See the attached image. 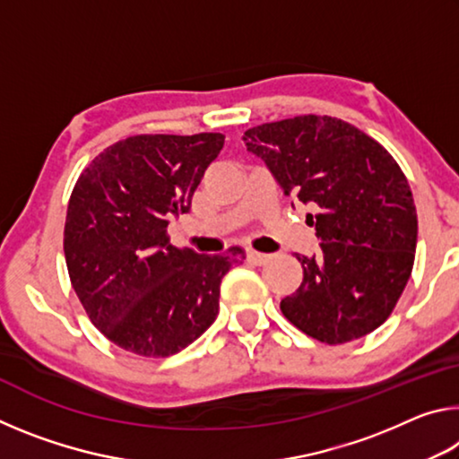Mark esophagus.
I'll return each instance as SVG.
<instances>
[{
    "instance_id": "34e87169",
    "label": "esophagus",
    "mask_w": 459,
    "mask_h": 459,
    "mask_svg": "<svg viewBox=\"0 0 459 459\" xmlns=\"http://www.w3.org/2000/svg\"><path fill=\"white\" fill-rule=\"evenodd\" d=\"M247 259L251 261V263H255V265H265V263L271 259V255H265V253H259V251H253V248H248Z\"/></svg>"
}]
</instances>
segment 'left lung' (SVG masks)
Instances as JSON below:
<instances>
[{
    "mask_svg": "<svg viewBox=\"0 0 459 459\" xmlns=\"http://www.w3.org/2000/svg\"><path fill=\"white\" fill-rule=\"evenodd\" d=\"M290 196L316 208L322 240L314 257L295 255L304 281L281 299L295 328L325 344L377 330L413 271L417 211L403 169L377 139L328 115H299L245 131Z\"/></svg>",
    "mask_w": 459,
    "mask_h": 459,
    "instance_id": "obj_1",
    "label": "left lung"
}]
</instances>
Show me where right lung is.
I'll return each instance as SVG.
<instances>
[{"label":"right lung","instance_id":"1","mask_svg":"<svg viewBox=\"0 0 459 459\" xmlns=\"http://www.w3.org/2000/svg\"><path fill=\"white\" fill-rule=\"evenodd\" d=\"M222 145V134L134 135L100 152L74 184L68 275L89 320L123 351L164 359L216 320L221 281L245 248L200 255L169 245L166 229L190 211Z\"/></svg>","mask_w":459,"mask_h":459}]
</instances>
